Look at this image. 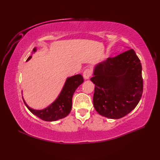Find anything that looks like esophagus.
Masks as SVG:
<instances>
[{
	"mask_svg": "<svg viewBox=\"0 0 160 160\" xmlns=\"http://www.w3.org/2000/svg\"><path fill=\"white\" fill-rule=\"evenodd\" d=\"M92 75V71L90 69H86L83 72V77L85 79H88Z\"/></svg>",
	"mask_w": 160,
	"mask_h": 160,
	"instance_id": "obj_1",
	"label": "esophagus"
}]
</instances>
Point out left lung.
<instances>
[{
  "label": "left lung",
  "mask_w": 160,
  "mask_h": 160,
  "mask_svg": "<svg viewBox=\"0 0 160 160\" xmlns=\"http://www.w3.org/2000/svg\"><path fill=\"white\" fill-rule=\"evenodd\" d=\"M142 67L133 49L98 64L91 81L95 85L93 105L102 116L119 119L130 113L143 93Z\"/></svg>",
  "instance_id": "obj_1"
}]
</instances>
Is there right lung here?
Returning <instances> with one entry per match:
<instances>
[{
  "label": "right lung",
  "instance_id": "obj_1",
  "mask_svg": "<svg viewBox=\"0 0 160 160\" xmlns=\"http://www.w3.org/2000/svg\"><path fill=\"white\" fill-rule=\"evenodd\" d=\"M36 51L37 49L35 48L32 52ZM31 57L32 56H30L27 61L31 59ZM83 78L81 75H76L68 77L57 99L49 106L42 110H36L31 108L29 106L27 105L23 98L22 99L28 109L32 114L46 122H54L64 118L69 114L72 108V95L77 88L83 83Z\"/></svg>",
  "mask_w": 160,
  "mask_h": 160
}]
</instances>
